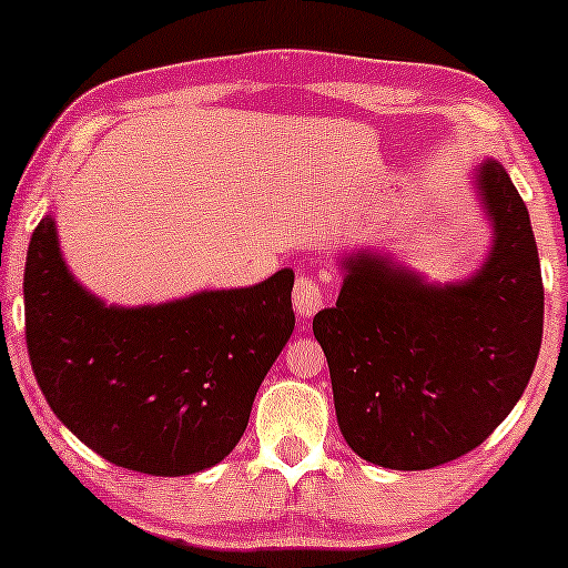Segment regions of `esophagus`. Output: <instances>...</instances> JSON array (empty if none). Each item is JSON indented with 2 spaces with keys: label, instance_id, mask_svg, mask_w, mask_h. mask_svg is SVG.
Listing matches in <instances>:
<instances>
[{
  "label": "esophagus",
  "instance_id": "obj_1",
  "mask_svg": "<svg viewBox=\"0 0 568 568\" xmlns=\"http://www.w3.org/2000/svg\"><path fill=\"white\" fill-rule=\"evenodd\" d=\"M323 290L321 284L315 282L313 276L300 274L297 282H294V310H297L300 317H313L317 310L323 307Z\"/></svg>",
  "mask_w": 568,
  "mask_h": 568
}]
</instances>
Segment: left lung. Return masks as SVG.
<instances>
[{
	"label": "left lung",
	"instance_id": "left-lung-1",
	"mask_svg": "<svg viewBox=\"0 0 568 568\" xmlns=\"http://www.w3.org/2000/svg\"><path fill=\"white\" fill-rule=\"evenodd\" d=\"M470 183L494 240L468 278L429 282L356 247L338 258L336 307L313 321L338 429L379 468L426 470L476 449L538 362L542 278L530 214L496 160H480Z\"/></svg>",
	"mask_w": 568,
	"mask_h": 568
}]
</instances>
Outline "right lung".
<instances>
[{
    "instance_id": "right-lung-1",
    "label": "right lung",
    "mask_w": 568,
    "mask_h": 568,
    "mask_svg": "<svg viewBox=\"0 0 568 568\" xmlns=\"http://www.w3.org/2000/svg\"><path fill=\"white\" fill-rule=\"evenodd\" d=\"M292 286V268H282L243 290L105 305L69 271L45 214L22 278L30 364L59 422L108 463L191 476L243 437L294 331Z\"/></svg>"
}]
</instances>
